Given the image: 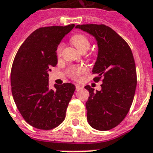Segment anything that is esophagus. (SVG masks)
<instances>
[{"mask_svg":"<svg viewBox=\"0 0 153 153\" xmlns=\"http://www.w3.org/2000/svg\"><path fill=\"white\" fill-rule=\"evenodd\" d=\"M75 88H76V91H79V90H80L81 89H82V87L81 85H78V84H76V85H75Z\"/></svg>","mask_w":153,"mask_h":153,"instance_id":"1","label":"esophagus"}]
</instances>
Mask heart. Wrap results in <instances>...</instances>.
Here are the masks:
<instances>
[{
	"label": "heart",
	"mask_w": 153,
	"mask_h": 153,
	"mask_svg": "<svg viewBox=\"0 0 153 153\" xmlns=\"http://www.w3.org/2000/svg\"><path fill=\"white\" fill-rule=\"evenodd\" d=\"M71 42L81 52H85L90 47V42H89V38L82 33H78V34L73 36L71 38ZM62 49H63V44H59L56 48V53L58 55L61 54ZM86 71H87V68L84 65L72 66L68 69V74L72 79H78Z\"/></svg>",
	"instance_id": "obj_1"
}]
</instances>
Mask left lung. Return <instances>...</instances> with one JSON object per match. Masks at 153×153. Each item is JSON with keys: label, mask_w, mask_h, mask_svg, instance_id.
<instances>
[{"label": "left lung", "mask_w": 153, "mask_h": 153, "mask_svg": "<svg viewBox=\"0 0 153 153\" xmlns=\"http://www.w3.org/2000/svg\"><path fill=\"white\" fill-rule=\"evenodd\" d=\"M96 38L98 45L97 61L92 72L100 91L89 85V97L85 103L88 123L97 130L114 128L126 117L132 105L137 86V72L129 45L111 27L104 24L77 25Z\"/></svg>", "instance_id": "8db88e82"}]
</instances>
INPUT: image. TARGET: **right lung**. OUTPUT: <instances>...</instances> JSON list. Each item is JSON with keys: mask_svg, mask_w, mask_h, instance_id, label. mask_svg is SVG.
I'll list each match as a JSON object with an SVG mask.
<instances>
[{"mask_svg": "<svg viewBox=\"0 0 153 153\" xmlns=\"http://www.w3.org/2000/svg\"><path fill=\"white\" fill-rule=\"evenodd\" d=\"M74 24L41 27L24 41L15 56L11 71L13 99L30 126L52 130L64 121L75 90L72 83L48 88V72L57 64L56 48Z\"/></svg>", "mask_w": 153, "mask_h": 153, "instance_id": "add662e5", "label": "right lung"}]
</instances>
